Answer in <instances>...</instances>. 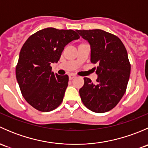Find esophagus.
Returning <instances> with one entry per match:
<instances>
[{"mask_svg": "<svg viewBox=\"0 0 148 148\" xmlns=\"http://www.w3.org/2000/svg\"><path fill=\"white\" fill-rule=\"evenodd\" d=\"M74 77H76V75H74V74H69V79L70 80L73 79Z\"/></svg>", "mask_w": 148, "mask_h": 148, "instance_id": "1", "label": "esophagus"}]
</instances>
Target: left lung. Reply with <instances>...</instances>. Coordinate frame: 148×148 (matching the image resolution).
<instances>
[{"instance_id": "obj_1", "label": "left lung", "mask_w": 148, "mask_h": 148, "mask_svg": "<svg viewBox=\"0 0 148 148\" xmlns=\"http://www.w3.org/2000/svg\"><path fill=\"white\" fill-rule=\"evenodd\" d=\"M91 47V62L98 63L97 82L84 77L79 89L83 104L94 112L114 108L126 92L130 64L123 43L116 36L101 29L77 30Z\"/></svg>"}]
</instances>
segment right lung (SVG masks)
Masks as SVG:
<instances>
[{
	"instance_id": "right-lung-1",
	"label": "right lung",
	"mask_w": 148,
	"mask_h": 148,
	"mask_svg": "<svg viewBox=\"0 0 148 148\" xmlns=\"http://www.w3.org/2000/svg\"><path fill=\"white\" fill-rule=\"evenodd\" d=\"M79 36L73 30L46 28L31 35L24 43L16 68L22 95L30 105L41 112H50L63 101L68 75L51 71L66 45Z\"/></svg>"
}]
</instances>
